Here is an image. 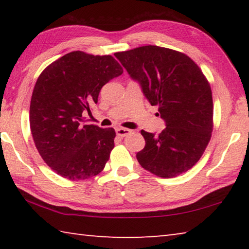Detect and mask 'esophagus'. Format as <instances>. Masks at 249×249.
Here are the masks:
<instances>
[{"label":"esophagus","instance_id":"1","mask_svg":"<svg viewBox=\"0 0 249 249\" xmlns=\"http://www.w3.org/2000/svg\"><path fill=\"white\" fill-rule=\"evenodd\" d=\"M130 133H132V130L128 129V128H123V127L116 128V135H117V136H120V137L127 136V135L130 134Z\"/></svg>","mask_w":249,"mask_h":249}]
</instances>
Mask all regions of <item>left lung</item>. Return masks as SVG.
I'll list each match as a JSON object with an SVG mask.
<instances>
[{
  "mask_svg": "<svg viewBox=\"0 0 249 249\" xmlns=\"http://www.w3.org/2000/svg\"><path fill=\"white\" fill-rule=\"evenodd\" d=\"M130 78L166 122L159 135L145 132L144 149L136 158L144 169L174 178L199 161L213 130V100L208 80L183 53L158 46L115 53Z\"/></svg>",
  "mask_w": 249,
  "mask_h": 249,
  "instance_id": "1",
  "label": "left lung"
}]
</instances>
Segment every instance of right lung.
<instances>
[{
  "mask_svg": "<svg viewBox=\"0 0 249 249\" xmlns=\"http://www.w3.org/2000/svg\"><path fill=\"white\" fill-rule=\"evenodd\" d=\"M123 73L114 57L72 52L53 61L34 88L29 124L44 161L68 180L99 175L114 148V128L83 125L105 83Z\"/></svg>",
  "mask_w": 249,
  "mask_h": 249,
  "instance_id": "right-lung-1",
  "label": "right lung"
}]
</instances>
